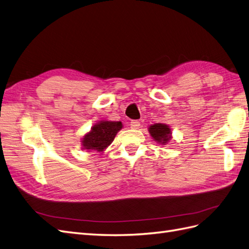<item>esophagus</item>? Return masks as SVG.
Wrapping results in <instances>:
<instances>
[{"mask_svg": "<svg viewBox=\"0 0 249 249\" xmlns=\"http://www.w3.org/2000/svg\"><path fill=\"white\" fill-rule=\"evenodd\" d=\"M130 126H131V129L137 130V129H139V126H140V122H138V120H132L131 124H130Z\"/></svg>", "mask_w": 249, "mask_h": 249, "instance_id": "esophagus-1", "label": "esophagus"}]
</instances>
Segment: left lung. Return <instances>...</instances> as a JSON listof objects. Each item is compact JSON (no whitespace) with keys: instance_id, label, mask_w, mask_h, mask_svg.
Instances as JSON below:
<instances>
[{"instance_id":"left-lung-1","label":"left lung","mask_w":249,"mask_h":249,"mask_svg":"<svg viewBox=\"0 0 249 249\" xmlns=\"http://www.w3.org/2000/svg\"><path fill=\"white\" fill-rule=\"evenodd\" d=\"M148 132L155 141L166 144L171 139V130L167 124H155L148 127Z\"/></svg>"}]
</instances>
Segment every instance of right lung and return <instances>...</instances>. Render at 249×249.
<instances>
[{"label": "right lung", "instance_id": "1", "mask_svg": "<svg viewBox=\"0 0 249 249\" xmlns=\"http://www.w3.org/2000/svg\"><path fill=\"white\" fill-rule=\"evenodd\" d=\"M122 129V122L102 120V122L94 124L90 132L83 137V148L87 150H96L100 153L104 152L111 144L116 134Z\"/></svg>", "mask_w": 249, "mask_h": 249}]
</instances>
